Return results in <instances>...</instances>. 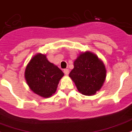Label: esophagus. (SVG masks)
Here are the masks:
<instances>
[{"instance_id":"obj_1","label":"esophagus","mask_w":132,"mask_h":132,"mask_svg":"<svg viewBox=\"0 0 132 132\" xmlns=\"http://www.w3.org/2000/svg\"><path fill=\"white\" fill-rule=\"evenodd\" d=\"M63 72L65 75H68V74L69 73V70L68 69H65L63 70Z\"/></svg>"}]
</instances>
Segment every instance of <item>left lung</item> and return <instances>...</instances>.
Wrapping results in <instances>:
<instances>
[{
  "label": "left lung",
  "instance_id": "obj_1",
  "mask_svg": "<svg viewBox=\"0 0 132 132\" xmlns=\"http://www.w3.org/2000/svg\"><path fill=\"white\" fill-rule=\"evenodd\" d=\"M69 77L83 95H93L103 85L107 71L103 62L90 51L81 53L73 62Z\"/></svg>",
  "mask_w": 132,
  "mask_h": 132
}]
</instances>
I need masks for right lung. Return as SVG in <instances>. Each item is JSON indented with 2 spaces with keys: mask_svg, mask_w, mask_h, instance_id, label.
I'll return each mask as SVG.
<instances>
[{
  "mask_svg": "<svg viewBox=\"0 0 132 132\" xmlns=\"http://www.w3.org/2000/svg\"><path fill=\"white\" fill-rule=\"evenodd\" d=\"M63 76V72L42 53L34 55L24 71V78L30 89L43 98L50 97L56 92Z\"/></svg>",
  "mask_w": 132,
  "mask_h": 132,
  "instance_id": "1",
  "label": "right lung"
}]
</instances>
